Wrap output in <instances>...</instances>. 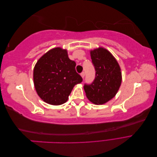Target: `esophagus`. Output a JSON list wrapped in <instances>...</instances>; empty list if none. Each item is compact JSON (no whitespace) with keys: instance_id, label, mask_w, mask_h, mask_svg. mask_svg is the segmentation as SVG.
<instances>
[{"instance_id":"34e87169","label":"esophagus","mask_w":157,"mask_h":157,"mask_svg":"<svg viewBox=\"0 0 157 157\" xmlns=\"http://www.w3.org/2000/svg\"><path fill=\"white\" fill-rule=\"evenodd\" d=\"M80 76H81L82 78H84V76H85V73H84V72H82V73H80Z\"/></svg>"}]
</instances>
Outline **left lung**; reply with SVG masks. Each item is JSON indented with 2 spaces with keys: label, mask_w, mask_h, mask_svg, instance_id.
<instances>
[{
  "label": "left lung",
  "mask_w": 157,
  "mask_h": 157,
  "mask_svg": "<svg viewBox=\"0 0 157 157\" xmlns=\"http://www.w3.org/2000/svg\"><path fill=\"white\" fill-rule=\"evenodd\" d=\"M96 70V78L84 89L88 100L95 105H103L116 96L122 82L120 65L110 52L103 47L90 50Z\"/></svg>",
  "instance_id": "obj_1"
}]
</instances>
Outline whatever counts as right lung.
I'll return each instance as SVG.
<instances>
[{"label":"right lung","mask_w":157,"mask_h":157,"mask_svg":"<svg viewBox=\"0 0 157 157\" xmlns=\"http://www.w3.org/2000/svg\"><path fill=\"white\" fill-rule=\"evenodd\" d=\"M76 63L69 58L67 50L54 48L42 56L33 70L36 92L44 102L59 105L68 100L73 87L82 78L75 70Z\"/></svg>","instance_id":"1"}]
</instances>
